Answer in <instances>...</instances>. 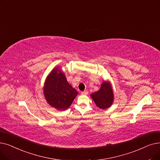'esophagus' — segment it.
Returning a JSON list of instances; mask_svg holds the SVG:
<instances>
[{
  "label": "esophagus",
  "instance_id": "obj_1",
  "mask_svg": "<svg viewBox=\"0 0 160 160\" xmlns=\"http://www.w3.org/2000/svg\"><path fill=\"white\" fill-rule=\"evenodd\" d=\"M81 94L82 95H88V92L86 91V90H85V91H84V92H82Z\"/></svg>",
  "mask_w": 160,
  "mask_h": 160
}]
</instances>
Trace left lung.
I'll use <instances>...</instances> for the list:
<instances>
[{
    "label": "left lung",
    "mask_w": 160,
    "mask_h": 160,
    "mask_svg": "<svg viewBox=\"0 0 160 160\" xmlns=\"http://www.w3.org/2000/svg\"><path fill=\"white\" fill-rule=\"evenodd\" d=\"M91 96L96 105L101 109L108 108L113 102V92L108 82H104L99 91L92 93Z\"/></svg>",
    "instance_id": "left-lung-1"
}]
</instances>
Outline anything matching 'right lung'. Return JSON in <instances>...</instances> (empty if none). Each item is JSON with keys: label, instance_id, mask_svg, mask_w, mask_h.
<instances>
[{"label": "right lung", "instance_id": "1", "mask_svg": "<svg viewBox=\"0 0 160 160\" xmlns=\"http://www.w3.org/2000/svg\"><path fill=\"white\" fill-rule=\"evenodd\" d=\"M59 68L53 69L46 80L44 93L47 102L58 110L68 108L78 94L68 84L65 74Z\"/></svg>", "mask_w": 160, "mask_h": 160}]
</instances>
